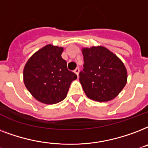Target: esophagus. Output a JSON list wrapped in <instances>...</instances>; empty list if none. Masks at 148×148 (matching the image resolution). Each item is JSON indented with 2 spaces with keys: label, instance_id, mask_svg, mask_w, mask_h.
<instances>
[{
  "label": "esophagus",
  "instance_id": "obj_1",
  "mask_svg": "<svg viewBox=\"0 0 148 148\" xmlns=\"http://www.w3.org/2000/svg\"><path fill=\"white\" fill-rule=\"evenodd\" d=\"M74 73H75V74L77 75V76H79V68L75 69V70H74Z\"/></svg>",
  "mask_w": 148,
  "mask_h": 148
}]
</instances>
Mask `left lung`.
<instances>
[{
    "mask_svg": "<svg viewBox=\"0 0 148 148\" xmlns=\"http://www.w3.org/2000/svg\"><path fill=\"white\" fill-rule=\"evenodd\" d=\"M84 65L79 82L88 98L98 102L114 99L127 80V72L120 58L103 46L82 49Z\"/></svg>",
    "mask_w": 148,
    "mask_h": 148,
    "instance_id": "1",
    "label": "left lung"
}]
</instances>
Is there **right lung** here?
<instances>
[{
    "mask_svg": "<svg viewBox=\"0 0 148 148\" xmlns=\"http://www.w3.org/2000/svg\"><path fill=\"white\" fill-rule=\"evenodd\" d=\"M62 47L47 45L27 60L23 75L27 90L41 103L55 104L67 96L71 82L77 75L68 70L62 58Z\"/></svg>",
    "mask_w": 148,
    "mask_h": 148,
    "instance_id": "obj_1",
    "label": "right lung"
}]
</instances>
